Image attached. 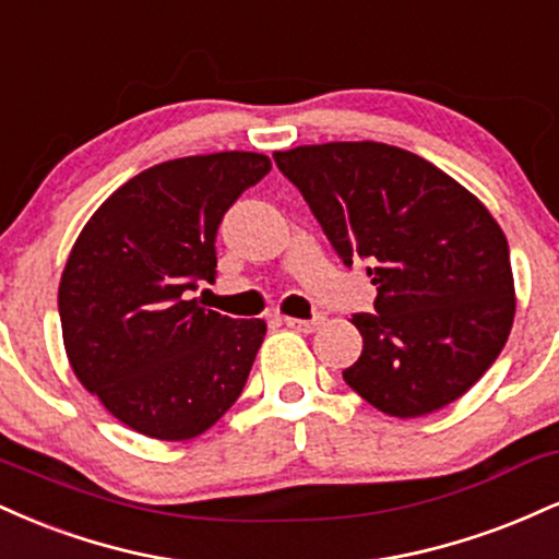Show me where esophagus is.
I'll list each match as a JSON object with an SVG mask.
<instances>
[{
    "mask_svg": "<svg viewBox=\"0 0 559 559\" xmlns=\"http://www.w3.org/2000/svg\"><path fill=\"white\" fill-rule=\"evenodd\" d=\"M323 320H325V312H316V316L307 318V320H301V318H284V323L288 325V329H294V331L310 333V331H316L318 325L323 323Z\"/></svg>",
    "mask_w": 559,
    "mask_h": 559,
    "instance_id": "34e87169",
    "label": "esophagus"
}]
</instances>
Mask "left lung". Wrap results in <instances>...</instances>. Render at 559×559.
Returning a JSON list of instances; mask_svg holds the SVG:
<instances>
[{
	"instance_id": "1",
	"label": "left lung",
	"mask_w": 559,
	"mask_h": 559,
	"mask_svg": "<svg viewBox=\"0 0 559 559\" xmlns=\"http://www.w3.org/2000/svg\"><path fill=\"white\" fill-rule=\"evenodd\" d=\"M346 267L368 260L373 312H355L362 355L344 370L365 402L418 418L460 400L510 336V247L489 210L413 152L331 141L275 152Z\"/></svg>"
}]
</instances>
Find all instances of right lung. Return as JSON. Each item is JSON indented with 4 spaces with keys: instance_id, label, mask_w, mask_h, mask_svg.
I'll return each mask as SVG.
<instances>
[{
    "instance_id": "right-lung-1",
    "label": "right lung",
    "mask_w": 559,
    "mask_h": 559,
    "mask_svg": "<svg viewBox=\"0 0 559 559\" xmlns=\"http://www.w3.org/2000/svg\"><path fill=\"white\" fill-rule=\"evenodd\" d=\"M271 173L254 152L159 163L120 186L81 230L60 281V323L79 381L133 431L204 433L239 400L265 323L204 310L223 215Z\"/></svg>"
}]
</instances>
